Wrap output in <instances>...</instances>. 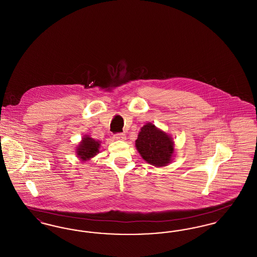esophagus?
Returning <instances> with one entry per match:
<instances>
[{"label":"esophagus","instance_id":"obj_1","mask_svg":"<svg viewBox=\"0 0 257 257\" xmlns=\"http://www.w3.org/2000/svg\"><path fill=\"white\" fill-rule=\"evenodd\" d=\"M113 139L116 141H124L126 139V137L122 133H116V134L113 135Z\"/></svg>","mask_w":257,"mask_h":257}]
</instances>
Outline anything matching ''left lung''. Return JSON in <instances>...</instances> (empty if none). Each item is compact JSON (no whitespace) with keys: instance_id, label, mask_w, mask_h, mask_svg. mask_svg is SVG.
<instances>
[{"instance_id":"left-lung-1","label":"left lung","mask_w":257,"mask_h":257,"mask_svg":"<svg viewBox=\"0 0 257 257\" xmlns=\"http://www.w3.org/2000/svg\"><path fill=\"white\" fill-rule=\"evenodd\" d=\"M136 147L143 159L155 167L167 166L174 150L171 137L151 123H147L141 129Z\"/></svg>"}]
</instances>
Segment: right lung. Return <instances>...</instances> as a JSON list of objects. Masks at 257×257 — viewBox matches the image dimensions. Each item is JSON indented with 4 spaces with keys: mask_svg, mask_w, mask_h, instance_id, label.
<instances>
[{
    "mask_svg": "<svg viewBox=\"0 0 257 257\" xmlns=\"http://www.w3.org/2000/svg\"><path fill=\"white\" fill-rule=\"evenodd\" d=\"M99 147L100 143L86 136L77 148V155H79L78 157L81 159H89L97 154Z\"/></svg>",
    "mask_w": 257,
    "mask_h": 257,
    "instance_id": "right-lung-1",
    "label": "right lung"
}]
</instances>
